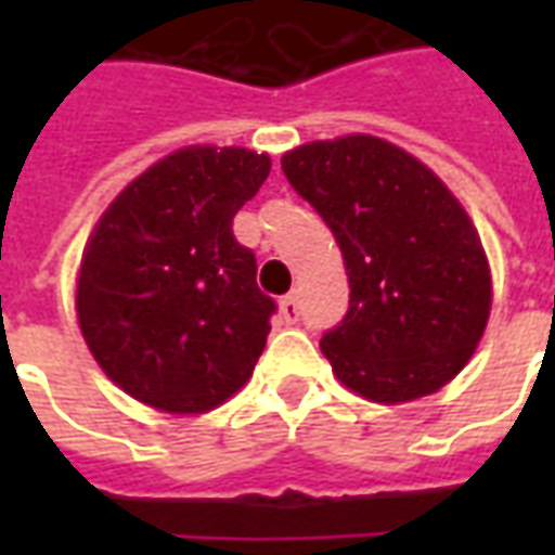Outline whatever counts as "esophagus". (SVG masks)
Segmentation results:
<instances>
[{"label": "esophagus", "mask_w": 555, "mask_h": 555, "mask_svg": "<svg viewBox=\"0 0 555 555\" xmlns=\"http://www.w3.org/2000/svg\"><path fill=\"white\" fill-rule=\"evenodd\" d=\"M279 314H282L285 324H297V321H300V306H297V297H294V294L279 300Z\"/></svg>", "instance_id": "esophagus-1"}]
</instances>
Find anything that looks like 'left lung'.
Returning a JSON list of instances; mask_svg holds the SVG:
<instances>
[{
  "instance_id": "left-lung-1",
  "label": "left lung",
  "mask_w": 555,
  "mask_h": 555,
  "mask_svg": "<svg viewBox=\"0 0 555 555\" xmlns=\"http://www.w3.org/2000/svg\"><path fill=\"white\" fill-rule=\"evenodd\" d=\"M282 171L345 255L350 306L321 338L338 380L377 404L449 384L490 314L488 258L461 202L425 163L365 133L294 147Z\"/></svg>"
}]
</instances>
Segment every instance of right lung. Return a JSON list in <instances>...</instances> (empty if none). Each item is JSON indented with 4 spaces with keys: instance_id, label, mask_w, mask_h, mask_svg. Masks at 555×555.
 Instances as JSON below:
<instances>
[{
    "instance_id": "obj_1",
    "label": "right lung",
    "mask_w": 555,
    "mask_h": 555,
    "mask_svg": "<svg viewBox=\"0 0 555 555\" xmlns=\"http://www.w3.org/2000/svg\"><path fill=\"white\" fill-rule=\"evenodd\" d=\"M267 175V154L181 147L125 186L91 231L79 330L106 377L147 408L205 413L253 377L276 302L231 219Z\"/></svg>"
}]
</instances>
